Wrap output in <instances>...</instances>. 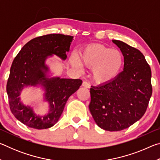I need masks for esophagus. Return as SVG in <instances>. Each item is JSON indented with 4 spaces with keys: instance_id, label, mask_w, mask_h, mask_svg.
Returning a JSON list of instances; mask_svg holds the SVG:
<instances>
[{
    "instance_id": "obj_1",
    "label": "esophagus",
    "mask_w": 160,
    "mask_h": 160,
    "mask_svg": "<svg viewBox=\"0 0 160 160\" xmlns=\"http://www.w3.org/2000/svg\"><path fill=\"white\" fill-rule=\"evenodd\" d=\"M84 88H90V83H88V82H82V85Z\"/></svg>"
}]
</instances>
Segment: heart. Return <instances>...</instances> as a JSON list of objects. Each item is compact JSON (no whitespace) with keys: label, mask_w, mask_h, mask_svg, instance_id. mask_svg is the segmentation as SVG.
<instances>
[{"label":"heart","mask_w":160,"mask_h":160,"mask_svg":"<svg viewBox=\"0 0 160 160\" xmlns=\"http://www.w3.org/2000/svg\"><path fill=\"white\" fill-rule=\"evenodd\" d=\"M79 61L72 57L70 63L79 68L80 64L92 68V79L97 84L109 83L117 78L123 69L124 58L118 49L111 48L102 44H90L80 52Z\"/></svg>","instance_id":"heart-1"}]
</instances>
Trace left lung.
<instances>
[{
  "label": "left lung",
  "instance_id": "obj_1",
  "mask_svg": "<svg viewBox=\"0 0 160 160\" xmlns=\"http://www.w3.org/2000/svg\"><path fill=\"white\" fill-rule=\"evenodd\" d=\"M112 42L123 55V70L112 82L92 86L89 109L100 128L119 131L144 115L152 88L151 69L143 54L119 40Z\"/></svg>",
  "mask_w": 160,
  "mask_h": 160
}]
</instances>
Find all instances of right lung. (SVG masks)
Listing matches in <instances>:
<instances>
[{
    "mask_svg": "<svg viewBox=\"0 0 160 160\" xmlns=\"http://www.w3.org/2000/svg\"><path fill=\"white\" fill-rule=\"evenodd\" d=\"M73 37L51 34L30 40L22 48L13 60L6 90L10 109L15 117L25 125L35 129H47L57 123L67 100L76 92L82 81L47 77L45 61L52 54L65 60ZM41 84L45 90V100L50 103L48 114L37 116L33 110L25 106L18 97L25 86Z\"/></svg>",
    "mask_w": 160,
    "mask_h": 160,
    "instance_id": "add662e5",
    "label": "right lung"
}]
</instances>
